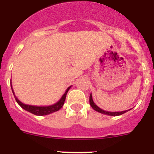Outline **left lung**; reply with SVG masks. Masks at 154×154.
<instances>
[{"label":"left lung","instance_id":"1","mask_svg":"<svg viewBox=\"0 0 154 154\" xmlns=\"http://www.w3.org/2000/svg\"><path fill=\"white\" fill-rule=\"evenodd\" d=\"M89 103H90L91 106L92 107V109L96 110V111H97V112H100V113L106 114V115L112 116H116L122 115V114L125 113V112H126L128 111V110H125V111H122V112H108V111H105V110L100 109L99 106H97L95 104V103H94L93 100H92V94H90V96H89Z\"/></svg>","mask_w":154,"mask_h":154}]
</instances>
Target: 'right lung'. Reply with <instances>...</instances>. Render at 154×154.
Here are the masks:
<instances>
[{"label": "right lung", "instance_id": "obj_1", "mask_svg": "<svg viewBox=\"0 0 154 154\" xmlns=\"http://www.w3.org/2000/svg\"><path fill=\"white\" fill-rule=\"evenodd\" d=\"M11 86L12 92H13L14 96V98H15V100L21 108L24 109V110L26 111H28L29 112H31V113L35 114L36 116H45L48 115L50 113H52L54 112H56L58 110L60 109L62 107V106L64 105V103H65V98H66V95H67L68 91L69 90V89L71 88V86H69L67 89V90L65 91V92L64 93V95L62 96V97L61 98L60 100L58 102V103H55V104L51 105V106H31V105H26L24 104V103H21V101H19L18 99L14 95V92L13 89H12V85L11 82Z\"/></svg>", "mask_w": 154, "mask_h": 154}]
</instances>
